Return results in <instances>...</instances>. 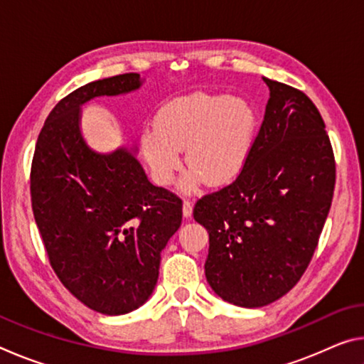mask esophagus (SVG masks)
<instances>
[{
	"instance_id": "obj_1",
	"label": "esophagus",
	"mask_w": 364,
	"mask_h": 364,
	"mask_svg": "<svg viewBox=\"0 0 364 364\" xmlns=\"http://www.w3.org/2000/svg\"><path fill=\"white\" fill-rule=\"evenodd\" d=\"M183 215L186 218H189L191 215H193V204H191V200H188V199H184V202H183Z\"/></svg>"
}]
</instances>
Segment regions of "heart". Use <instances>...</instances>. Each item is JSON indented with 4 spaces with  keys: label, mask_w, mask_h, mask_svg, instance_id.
Segmentation results:
<instances>
[{
    "label": "heart",
    "mask_w": 364,
    "mask_h": 364,
    "mask_svg": "<svg viewBox=\"0 0 364 364\" xmlns=\"http://www.w3.org/2000/svg\"><path fill=\"white\" fill-rule=\"evenodd\" d=\"M257 130V114L242 97L197 93L178 97L159 110L154 125L141 132L139 146L152 180L170 186L181 168V149L193 171L183 188L223 184L247 162Z\"/></svg>",
    "instance_id": "1"
}]
</instances>
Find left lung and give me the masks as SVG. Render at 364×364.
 <instances>
[{"instance_id": "8db88e82", "label": "left lung", "mask_w": 364, "mask_h": 364, "mask_svg": "<svg viewBox=\"0 0 364 364\" xmlns=\"http://www.w3.org/2000/svg\"><path fill=\"white\" fill-rule=\"evenodd\" d=\"M264 83L269 100L247 162L193 210L208 231V284L245 308L268 305L300 281L336 186L334 151L315 104L294 86Z\"/></svg>"}]
</instances>
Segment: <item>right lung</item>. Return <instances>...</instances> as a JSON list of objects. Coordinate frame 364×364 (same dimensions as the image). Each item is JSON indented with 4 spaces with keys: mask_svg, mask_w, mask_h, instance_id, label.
Here are the masks:
<instances>
[{
    "mask_svg": "<svg viewBox=\"0 0 364 364\" xmlns=\"http://www.w3.org/2000/svg\"><path fill=\"white\" fill-rule=\"evenodd\" d=\"M139 85V73H122L63 97L41 128L30 170L33 217L54 273L82 304L110 316L149 299L160 252L183 218V200L154 186L132 152L101 156L80 134L83 102Z\"/></svg>",
    "mask_w": 364,
    "mask_h": 364,
    "instance_id": "obj_1",
    "label": "right lung"
}]
</instances>
